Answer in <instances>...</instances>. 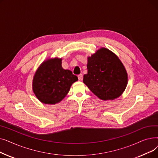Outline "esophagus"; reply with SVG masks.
Instances as JSON below:
<instances>
[{
  "label": "esophagus",
  "mask_w": 158,
  "mask_h": 158,
  "mask_svg": "<svg viewBox=\"0 0 158 158\" xmlns=\"http://www.w3.org/2000/svg\"><path fill=\"white\" fill-rule=\"evenodd\" d=\"M82 78H83V76H82V74L78 75V79H79V80L81 81L82 79Z\"/></svg>",
  "instance_id": "34e87169"
}]
</instances>
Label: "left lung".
Masks as SVG:
<instances>
[{
    "label": "left lung",
    "mask_w": 158,
    "mask_h": 158,
    "mask_svg": "<svg viewBox=\"0 0 158 158\" xmlns=\"http://www.w3.org/2000/svg\"><path fill=\"white\" fill-rule=\"evenodd\" d=\"M88 73L83 82L101 100L119 97L127 85V73L117 55L106 48H101L88 57Z\"/></svg>",
    "instance_id": "8db88e82"
}]
</instances>
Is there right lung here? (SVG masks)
Segmentation results:
<instances>
[{"label": "right lung", "mask_w": 158, "mask_h": 158, "mask_svg": "<svg viewBox=\"0 0 158 158\" xmlns=\"http://www.w3.org/2000/svg\"><path fill=\"white\" fill-rule=\"evenodd\" d=\"M61 58L48 59L36 70L32 81V89L38 100L47 104H55L67 95L72 85L78 80L72 71L62 68Z\"/></svg>", "instance_id": "right-lung-1"}]
</instances>
